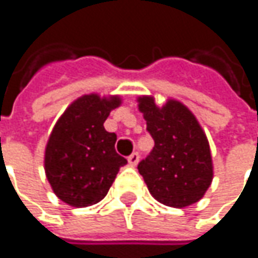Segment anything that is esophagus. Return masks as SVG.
<instances>
[{
  "label": "esophagus",
  "instance_id": "esophagus-1",
  "mask_svg": "<svg viewBox=\"0 0 258 258\" xmlns=\"http://www.w3.org/2000/svg\"><path fill=\"white\" fill-rule=\"evenodd\" d=\"M127 161H129V164H131V165H134V167H135L136 164L139 162V154H138V152L131 154V155H129V158H127Z\"/></svg>",
  "mask_w": 258,
  "mask_h": 258
}]
</instances>
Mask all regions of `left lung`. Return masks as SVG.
<instances>
[{
	"label": "left lung",
	"mask_w": 258,
	"mask_h": 258,
	"mask_svg": "<svg viewBox=\"0 0 258 258\" xmlns=\"http://www.w3.org/2000/svg\"><path fill=\"white\" fill-rule=\"evenodd\" d=\"M154 148L138 170L149 193L170 208L199 202L213 180L209 141L196 116L181 101L168 98L157 106L152 96L138 97Z\"/></svg>",
	"instance_id": "obj_1"
}]
</instances>
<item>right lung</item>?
<instances>
[{"instance_id":"add662e5","label":"right lung","mask_w":258,"mask_h":258,"mask_svg":"<svg viewBox=\"0 0 258 258\" xmlns=\"http://www.w3.org/2000/svg\"><path fill=\"white\" fill-rule=\"evenodd\" d=\"M119 96L91 93L74 100L55 123L45 148V173L53 193L72 208L96 205L107 195L127 161L116 149V134L103 126Z\"/></svg>"}]
</instances>
